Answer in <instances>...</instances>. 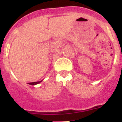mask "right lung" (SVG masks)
Segmentation results:
<instances>
[{
	"mask_svg": "<svg viewBox=\"0 0 122 122\" xmlns=\"http://www.w3.org/2000/svg\"><path fill=\"white\" fill-rule=\"evenodd\" d=\"M42 81V80H41V81H36V82H31V83H29V84H30V85H37V84H38V83H41Z\"/></svg>",
	"mask_w": 122,
	"mask_h": 122,
	"instance_id": "obj_1",
	"label": "right lung"
}]
</instances>
